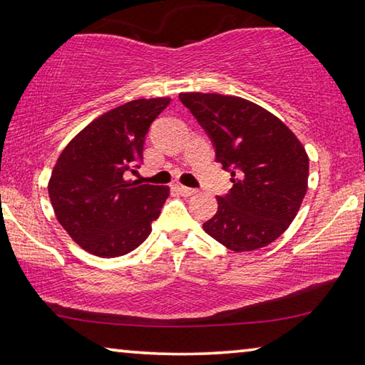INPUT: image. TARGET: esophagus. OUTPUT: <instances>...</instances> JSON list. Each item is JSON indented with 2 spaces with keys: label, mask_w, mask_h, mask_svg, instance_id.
<instances>
[{
  "label": "esophagus",
  "mask_w": 365,
  "mask_h": 365,
  "mask_svg": "<svg viewBox=\"0 0 365 365\" xmlns=\"http://www.w3.org/2000/svg\"><path fill=\"white\" fill-rule=\"evenodd\" d=\"M177 191L180 195H183V196H191V195H195L196 193V190L195 188H190V187H185V185H177Z\"/></svg>",
  "instance_id": "34e87169"
}]
</instances>
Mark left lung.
<instances>
[{"label": "left lung", "mask_w": 365, "mask_h": 365, "mask_svg": "<svg viewBox=\"0 0 365 365\" xmlns=\"http://www.w3.org/2000/svg\"><path fill=\"white\" fill-rule=\"evenodd\" d=\"M232 172L233 187L217 196L202 228L235 252L275 242L298 214L307 191L309 158L296 135L267 109L240 96L180 93Z\"/></svg>", "instance_id": "left-lung-1"}]
</instances>
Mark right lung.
Wrapping results in <instances>:
<instances>
[{
	"label": "right lung",
	"mask_w": 365,
	"mask_h": 365,
	"mask_svg": "<svg viewBox=\"0 0 365 365\" xmlns=\"http://www.w3.org/2000/svg\"><path fill=\"white\" fill-rule=\"evenodd\" d=\"M170 98L133 100L108 110L59 154L48 183L56 219L80 248L119 257L145 242L169 187L128 180L143 159L151 122Z\"/></svg>",
	"instance_id": "right-lung-1"
}]
</instances>
